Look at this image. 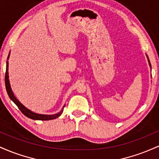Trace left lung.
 I'll list each match as a JSON object with an SVG mask.
<instances>
[{
	"label": "left lung",
	"mask_w": 159,
	"mask_h": 159,
	"mask_svg": "<svg viewBox=\"0 0 159 159\" xmlns=\"http://www.w3.org/2000/svg\"><path fill=\"white\" fill-rule=\"evenodd\" d=\"M147 59H148V61H149V66H150V68H151V64H150V62H149V60L148 57H147Z\"/></svg>",
	"instance_id": "left-lung-1"
}]
</instances>
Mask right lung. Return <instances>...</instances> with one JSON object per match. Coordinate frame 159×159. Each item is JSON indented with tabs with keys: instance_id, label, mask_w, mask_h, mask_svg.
<instances>
[{
	"instance_id": "add662e5",
	"label": "right lung",
	"mask_w": 159,
	"mask_h": 159,
	"mask_svg": "<svg viewBox=\"0 0 159 159\" xmlns=\"http://www.w3.org/2000/svg\"><path fill=\"white\" fill-rule=\"evenodd\" d=\"M10 52L9 53L8 57H7V60L10 57ZM8 66H9V63L8 61H7V69H6V73H5V85H6V90L7 92V94H8L9 97L10 98V99L14 103L17 105L18 107L19 108V110L22 112V114L25 116H27L28 118L32 120H54L57 118L58 116H60L61 115L62 113H63V107L61 109V111L60 112L57 113L55 114L52 115H45V114H36V113L33 112L29 109H27L26 107H25L21 104L17 98H16V96H14L13 93H12V89H11L10 84V80H9V75H8Z\"/></svg>"
}]
</instances>
